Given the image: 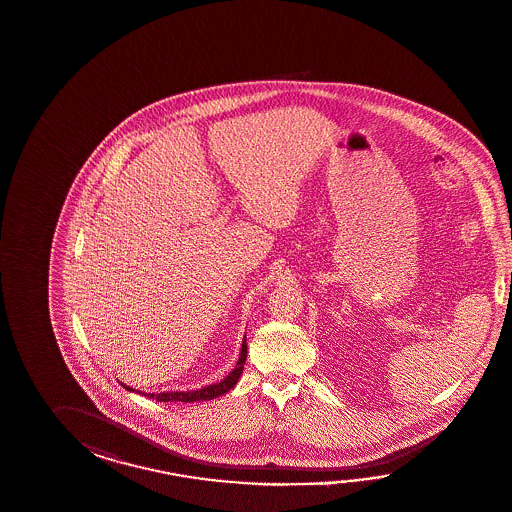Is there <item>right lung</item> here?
Returning a JSON list of instances; mask_svg holds the SVG:
<instances>
[{"mask_svg":"<svg viewBox=\"0 0 512 512\" xmlns=\"http://www.w3.org/2000/svg\"><path fill=\"white\" fill-rule=\"evenodd\" d=\"M247 361V339L243 337V345H241V352H239L238 363H236V369L232 370L225 380L217 381L212 385H206L203 389H197V391H167V393H142V391H136L129 385L121 383L127 391H136V393L143 394V396H149L156 402H184V404H193V402H206V400H214L221 394L228 393L230 389H234V385L238 383L239 376L243 372V365Z\"/></svg>","mask_w":512,"mask_h":512,"instance_id":"1","label":"right lung"}]
</instances>
